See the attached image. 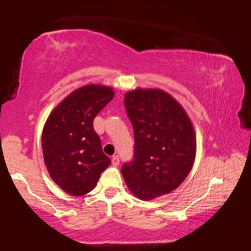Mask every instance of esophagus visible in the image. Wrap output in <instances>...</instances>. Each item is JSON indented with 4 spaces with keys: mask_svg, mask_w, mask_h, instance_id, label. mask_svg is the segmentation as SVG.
Wrapping results in <instances>:
<instances>
[{
    "mask_svg": "<svg viewBox=\"0 0 251 251\" xmlns=\"http://www.w3.org/2000/svg\"><path fill=\"white\" fill-rule=\"evenodd\" d=\"M111 162H113L114 166H118V164H119V156L114 155L113 159H111Z\"/></svg>",
    "mask_w": 251,
    "mask_h": 251,
    "instance_id": "1",
    "label": "esophagus"
}]
</instances>
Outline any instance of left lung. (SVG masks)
Here are the masks:
<instances>
[{
	"label": "left lung",
	"mask_w": 251,
	"mask_h": 251,
	"mask_svg": "<svg viewBox=\"0 0 251 251\" xmlns=\"http://www.w3.org/2000/svg\"><path fill=\"white\" fill-rule=\"evenodd\" d=\"M134 129V158L122 167L126 185L137 198L151 201L178 188L192 170L195 132L180 104L160 89L125 95Z\"/></svg>",
	"instance_id": "8db88e82"
}]
</instances>
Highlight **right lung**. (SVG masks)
Wrapping results in <instances>:
<instances>
[{"mask_svg": "<svg viewBox=\"0 0 251 251\" xmlns=\"http://www.w3.org/2000/svg\"><path fill=\"white\" fill-rule=\"evenodd\" d=\"M110 87L89 84L76 89L58 104L43 129L42 145L51 179L67 194L82 196L95 188L110 164L93 119L114 98Z\"/></svg>", "mask_w": 251, "mask_h": 251, "instance_id": "obj_1", "label": "right lung"}]
</instances>
